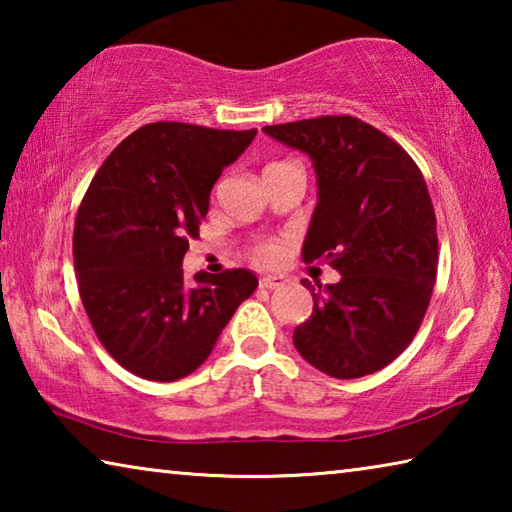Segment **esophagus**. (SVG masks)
Instances as JSON below:
<instances>
[{
	"mask_svg": "<svg viewBox=\"0 0 512 512\" xmlns=\"http://www.w3.org/2000/svg\"><path fill=\"white\" fill-rule=\"evenodd\" d=\"M284 287V277H277V275H266L259 280V289H268V291H275Z\"/></svg>",
	"mask_w": 512,
	"mask_h": 512,
	"instance_id": "obj_1",
	"label": "esophagus"
}]
</instances>
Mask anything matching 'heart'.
<instances>
[{
	"instance_id": "heart-1",
	"label": "heart",
	"mask_w": 512,
	"mask_h": 512,
	"mask_svg": "<svg viewBox=\"0 0 512 512\" xmlns=\"http://www.w3.org/2000/svg\"><path fill=\"white\" fill-rule=\"evenodd\" d=\"M280 164H287V162H271L266 169L280 167ZM250 253H253V257L257 259V262L273 266V264H277L284 257V246L280 244V241H257V244L250 248Z\"/></svg>"
}]
</instances>
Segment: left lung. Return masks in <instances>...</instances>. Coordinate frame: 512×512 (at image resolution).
<instances>
[{"label":"left lung","mask_w":512,"mask_h":512,"mask_svg":"<svg viewBox=\"0 0 512 512\" xmlns=\"http://www.w3.org/2000/svg\"><path fill=\"white\" fill-rule=\"evenodd\" d=\"M305 151L318 176V205L302 248L307 264L341 273L318 289L296 350L336 379L388 366L413 341L438 271L436 212L422 171L391 137L350 115L266 126Z\"/></svg>","instance_id":"8db88e82"}]
</instances>
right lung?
Wrapping results in <instances>:
<instances>
[{
    "label": "right lung",
    "instance_id": "obj_1",
    "mask_svg": "<svg viewBox=\"0 0 512 512\" xmlns=\"http://www.w3.org/2000/svg\"><path fill=\"white\" fill-rule=\"evenodd\" d=\"M250 131L155 121L101 164L74 223V266L94 334L128 372L176 381L210 357L257 289L246 268L183 275L189 239L216 180L253 142Z\"/></svg>",
    "mask_w": 512,
    "mask_h": 512
}]
</instances>
